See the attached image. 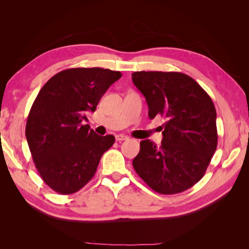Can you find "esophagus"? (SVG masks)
Here are the masks:
<instances>
[{"instance_id": "esophagus-1", "label": "esophagus", "mask_w": 249, "mask_h": 249, "mask_svg": "<svg viewBox=\"0 0 249 249\" xmlns=\"http://www.w3.org/2000/svg\"><path fill=\"white\" fill-rule=\"evenodd\" d=\"M115 138H116V141H118V142H122V141H124V140H127V139H129V138H127L126 136H124V135H122V134L116 135Z\"/></svg>"}]
</instances>
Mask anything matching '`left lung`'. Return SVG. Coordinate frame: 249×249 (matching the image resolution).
Wrapping results in <instances>:
<instances>
[{"mask_svg":"<svg viewBox=\"0 0 249 249\" xmlns=\"http://www.w3.org/2000/svg\"><path fill=\"white\" fill-rule=\"evenodd\" d=\"M150 119L161 115L163 141L142 140L133 160L138 176L161 194L189 189L205 176L217 147L216 110L198 83L183 72L135 71Z\"/></svg>","mask_w":249,"mask_h":249,"instance_id":"obj_1","label":"left lung"}]
</instances>
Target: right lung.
<instances>
[{
	"instance_id": "right-lung-1",
	"label": "right lung",
	"mask_w": 249,
	"mask_h": 249,
	"mask_svg": "<svg viewBox=\"0 0 249 249\" xmlns=\"http://www.w3.org/2000/svg\"><path fill=\"white\" fill-rule=\"evenodd\" d=\"M120 77V71L100 67L69 69L52 77L36 96L26 137L41 178L57 193L72 194L84 187L114 143L113 135L100 136L82 123Z\"/></svg>"
}]
</instances>
